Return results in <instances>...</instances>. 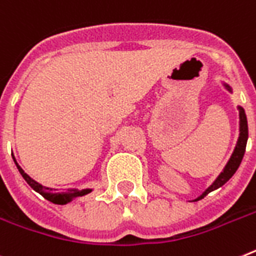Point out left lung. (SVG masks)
<instances>
[{
    "mask_svg": "<svg viewBox=\"0 0 256 256\" xmlns=\"http://www.w3.org/2000/svg\"><path fill=\"white\" fill-rule=\"evenodd\" d=\"M222 86L226 88L228 91L233 94V90L228 83H224V82H221ZM238 112H240V136H238L237 144H236V148H234L233 154H232L230 158L226 162V165L224 166V169L221 170L220 174L218 176V178L212 182L207 188H206L203 192L198 198H195L194 202L200 200L206 196L207 194H210L211 191H214L216 188H221L222 184H226L233 174L237 172V169L240 168V165H241V161L244 158V151H246V144H248V118H246V113H244V109L242 108L241 105H238Z\"/></svg>",
    "mask_w": 256,
    "mask_h": 256,
    "instance_id": "1",
    "label": "left lung"
}]
</instances>
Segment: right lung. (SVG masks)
<instances>
[{
	"label": "right lung",
	"mask_w": 256,
	"mask_h": 256,
	"mask_svg": "<svg viewBox=\"0 0 256 256\" xmlns=\"http://www.w3.org/2000/svg\"><path fill=\"white\" fill-rule=\"evenodd\" d=\"M12 160H14L15 165H16V168H18L19 173L22 174V177L24 178V181L27 182V184L31 186L34 190L36 191V192H38L40 195H42V196L46 199V200L52 202V203H56V204H66V203H70L72 200H74V199H76V198L79 196H84V195L90 194V192H92L94 191V188H83V190H78V188H72L70 192H58L57 191V188H46V186H44V184H38V181H35L34 178L30 177L27 173H26L24 170H23L20 166H19V164L16 162V160H15L14 154H12Z\"/></svg>",
	"instance_id": "add662e5"
}]
</instances>
